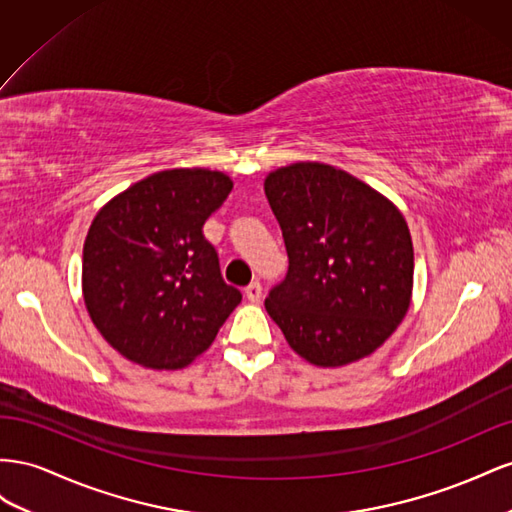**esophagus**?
I'll list each match as a JSON object with an SVG mask.
<instances>
[{"label": "esophagus", "instance_id": "34e87169", "mask_svg": "<svg viewBox=\"0 0 512 512\" xmlns=\"http://www.w3.org/2000/svg\"><path fill=\"white\" fill-rule=\"evenodd\" d=\"M244 296H246L248 302H259L261 300V285L257 281L251 283L244 289Z\"/></svg>", "mask_w": 512, "mask_h": 512}]
</instances>
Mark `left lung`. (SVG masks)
Wrapping results in <instances>:
<instances>
[{
	"instance_id": "obj_1",
	"label": "left lung",
	"mask_w": 512,
	"mask_h": 512,
	"mask_svg": "<svg viewBox=\"0 0 512 512\" xmlns=\"http://www.w3.org/2000/svg\"><path fill=\"white\" fill-rule=\"evenodd\" d=\"M289 270L266 311L306 362L339 369L382 347L412 304L414 246L405 216L339 167L300 160L266 175Z\"/></svg>"
}]
</instances>
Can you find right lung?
<instances>
[{
	"instance_id": "1",
	"label": "right lung",
	"mask_w": 512,
	"mask_h": 512,
	"mask_svg": "<svg viewBox=\"0 0 512 512\" xmlns=\"http://www.w3.org/2000/svg\"><path fill=\"white\" fill-rule=\"evenodd\" d=\"M223 171H156L98 210L83 244L81 291L115 352L178 371L206 352L242 294L223 281L206 218L231 193Z\"/></svg>"
}]
</instances>
